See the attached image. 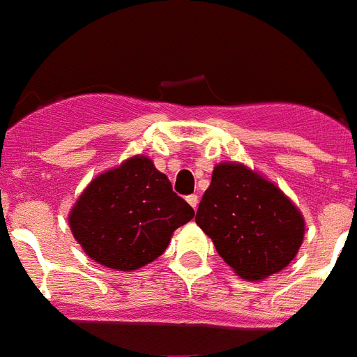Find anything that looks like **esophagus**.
I'll return each instance as SVG.
<instances>
[{
  "instance_id": "34e87169",
  "label": "esophagus",
  "mask_w": 357,
  "mask_h": 357,
  "mask_svg": "<svg viewBox=\"0 0 357 357\" xmlns=\"http://www.w3.org/2000/svg\"><path fill=\"white\" fill-rule=\"evenodd\" d=\"M187 202H188V205L192 206L194 211H196L197 203H199V197H197V194H190V196H187Z\"/></svg>"
}]
</instances>
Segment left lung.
Here are the masks:
<instances>
[{
	"label": "left lung",
	"instance_id": "8db88e82",
	"mask_svg": "<svg viewBox=\"0 0 357 357\" xmlns=\"http://www.w3.org/2000/svg\"><path fill=\"white\" fill-rule=\"evenodd\" d=\"M196 223L223 261L248 281L283 271L305 236L303 214L283 190L236 161L214 167Z\"/></svg>",
	"mask_w": 357,
	"mask_h": 357
}]
</instances>
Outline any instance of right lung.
Masks as SVG:
<instances>
[{
    "mask_svg": "<svg viewBox=\"0 0 357 357\" xmlns=\"http://www.w3.org/2000/svg\"><path fill=\"white\" fill-rule=\"evenodd\" d=\"M192 218L194 208L172 192L169 178L137 154L86 185L68 227L96 263L132 272L160 257L174 230Z\"/></svg>",
    "mask_w": 357,
    "mask_h": 357,
    "instance_id": "add662e5",
    "label": "right lung"
}]
</instances>
